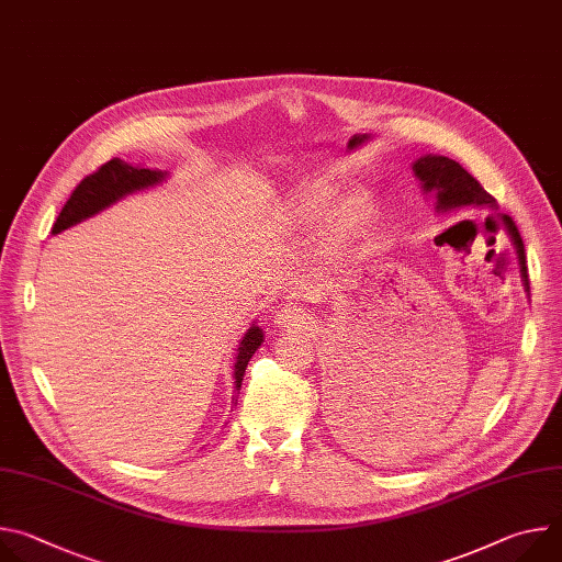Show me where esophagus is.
<instances>
[{"label": "esophagus", "mask_w": 562, "mask_h": 562, "mask_svg": "<svg viewBox=\"0 0 562 562\" xmlns=\"http://www.w3.org/2000/svg\"><path fill=\"white\" fill-rule=\"evenodd\" d=\"M276 319H278V325H282L284 329H302V327L308 325L306 313L297 306H291V304L282 306V311L278 313Z\"/></svg>", "instance_id": "obj_1"}]
</instances>
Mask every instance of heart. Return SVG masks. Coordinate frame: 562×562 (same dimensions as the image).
I'll use <instances>...</instances> for the list:
<instances>
[{
    "label": "heart",
    "instance_id": "obj_1",
    "mask_svg": "<svg viewBox=\"0 0 562 562\" xmlns=\"http://www.w3.org/2000/svg\"><path fill=\"white\" fill-rule=\"evenodd\" d=\"M336 198L331 182H313L286 200V213L297 224H313L323 220ZM373 211V200L364 189H353L338 200L329 217V245L340 247L362 233Z\"/></svg>",
    "mask_w": 562,
    "mask_h": 562
}]
</instances>
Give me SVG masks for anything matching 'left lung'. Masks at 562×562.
I'll return each mask as SVG.
<instances>
[{
	"label": "left lung",
	"mask_w": 562,
	"mask_h": 562,
	"mask_svg": "<svg viewBox=\"0 0 562 562\" xmlns=\"http://www.w3.org/2000/svg\"><path fill=\"white\" fill-rule=\"evenodd\" d=\"M414 176L420 182L423 195H429L436 200V211L438 213H451V211H492L498 209L496 200L480 187V182L469 176L458 162H453L451 157L445 155H420L416 162L412 165ZM505 228L512 237V245L516 249L518 256V265H520V278H522V286L529 293V278H527V258H525V245L522 237L516 228V224L503 215ZM342 386L336 393L334 400V427L342 429V434L347 436H358L364 434V429H369L373 414L367 405V397L362 386H358L351 378L342 380Z\"/></svg>",
	"instance_id": "obj_1"
}]
</instances>
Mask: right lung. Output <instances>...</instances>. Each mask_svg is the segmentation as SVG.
Returning <instances> with one entry per match:
<instances>
[{
  "label": "right lung",
  "instance_id": "add662e5",
  "mask_svg": "<svg viewBox=\"0 0 562 562\" xmlns=\"http://www.w3.org/2000/svg\"><path fill=\"white\" fill-rule=\"evenodd\" d=\"M169 173L159 171V169H146V167H133L124 159L115 157L111 162H106L102 169H98L93 176L85 178L75 187V191L70 193L68 202L64 204L61 213L57 215L55 224H53V235L85 222L102 211H106L109 206L117 204L120 200L135 195L139 191H148L155 189L162 182H167ZM265 342V334L258 325H251L247 329V334L243 336L237 345V353H235V364H233V378H235V391L239 393V386H243V378L247 371V364L251 360V356L260 349V345ZM237 397V395H235ZM233 397V407H237ZM231 407V412H233Z\"/></svg>",
  "mask_w": 562,
  "mask_h": 562
}]
</instances>
